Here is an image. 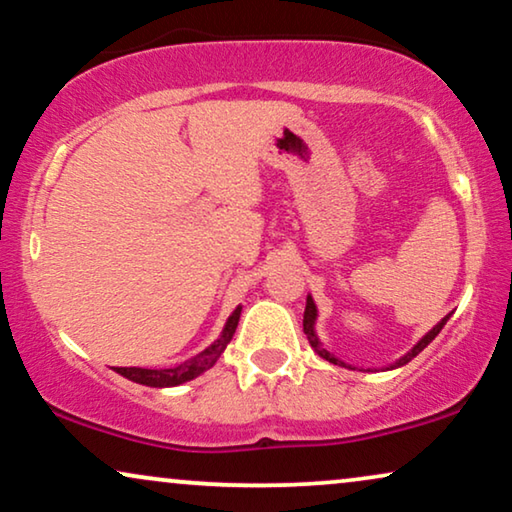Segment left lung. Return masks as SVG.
Instances as JSON below:
<instances>
[{"label":"left lung","mask_w":512,"mask_h":512,"mask_svg":"<svg viewBox=\"0 0 512 512\" xmlns=\"http://www.w3.org/2000/svg\"><path fill=\"white\" fill-rule=\"evenodd\" d=\"M316 316H318V311H316V304H313V299H311V297H306V309H304V335H306V339H309V344L313 346V351H316L320 358L330 360V363H335V365H342V367H346V363H342V360H339V358H335V356H332V353H330V351H325V349H323V346H320V342H318V337H316V332H313V323H316ZM447 318H449V316H445V318H442V320H440V323H438V325H435L431 332H428V335H424V337H421V339H419V344H417V346H414V349H412L410 353H405V356H403V358H400V360H398V363H395V365H391V370H393V367L407 365V363H410V360H412V358H417V356H419V353H421V351H424V349H426V346H428V344H431V342H433V339L440 335V330H442V327H445V323H447Z\"/></svg>","instance_id":"obj_1"}]
</instances>
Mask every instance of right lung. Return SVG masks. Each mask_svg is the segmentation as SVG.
<instances>
[{"instance_id": "right-lung-1", "label": "right lung", "mask_w": 512, "mask_h": 512, "mask_svg": "<svg viewBox=\"0 0 512 512\" xmlns=\"http://www.w3.org/2000/svg\"><path fill=\"white\" fill-rule=\"evenodd\" d=\"M238 318H241V306H236V311L229 316L220 339H217L215 344H210L206 351H201L199 356L185 360V363L168 367V370H147V367H117V372L121 374V377L135 381V384L154 386V388L180 386V384H185V381H192L194 377H199V374L210 370V367L217 363V358L222 356V351L227 349L231 337H234Z\"/></svg>"}]
</instances>
